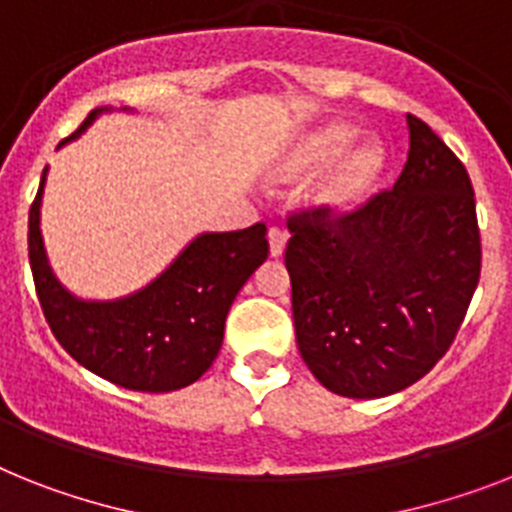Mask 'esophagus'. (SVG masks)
<instances>
[{"label":"esophagus","mask_w":512,"mask_h":512,"mask_svg":"<svg viewBox=\"0 0 512 512\" xmlns=\"http://www.w3.org/2000/svg\"><path fill=\"white\" fill-rule=\"evenodd\" d=\"M285 246H287V230H282V227H272V230H269V253H272L274 259H280L282 253H285Z\"/></svg>","instance_id":"34e87169"}]
</instances>
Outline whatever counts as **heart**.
I'll return each mask as SVG.
<instances>
[{"label":"heart","instance_id":"b5f03b06","mask_svg":"<svg viewBox=\"0 0 512 512\" xmlns=\"http://www.w3.org/2000/svg\"><path fill=\"white\" fill-rule=\"evenodd\" d=\"M358 130L342 120L316 125L298 138L282 162V180H308L324 172L314 190V204L329 217H350L369 204L382 188L387 172V151L379 141H366L347 151Z\"/></svg>","mask_w":512,"mask_h":512}]
</instances>
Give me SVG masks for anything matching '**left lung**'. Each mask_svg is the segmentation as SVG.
Returning <instances> with one entry per match:
<instances>
[{"label": "left lung", "instance_id": "8db88e82", "mask_svg": "<svg viewBox=\"0 0 512 512\" xmlns=\"http://www.w3.org/2000/svg\"><path fill=\"white\" fill-rule=\"evenodd\" d=\"M411 149L392 190L350 217L287 219L295 340L342 398H384L429 374L458 335L481 274L466 167L408 114Z\"/></svg>", "mask_w": 512, "mask_h": 512}]
</instances>
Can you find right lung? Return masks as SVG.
Masks as SVG:
<instances>
[{"instance_id":"right-lung-1","label":"right lung","mask_w":512,"mask_h":512,"mask_svg":"<svg viewBox=\"0 0 512 512\" xmlns=\"http://www.w3.org/2000/svg\"><path fill=\"white\" fill-rule=\"evenodd\" d=\"M107 109H94L78 138ZM41 175L28 211V259L46 322L62 348L88 371L135 392H172L209 369L225 337L235 295L269 256L266 227L204 232L154 282L117 301H80L67 293L46 261L41 240Z\"/></svg>"}]
</instances>
